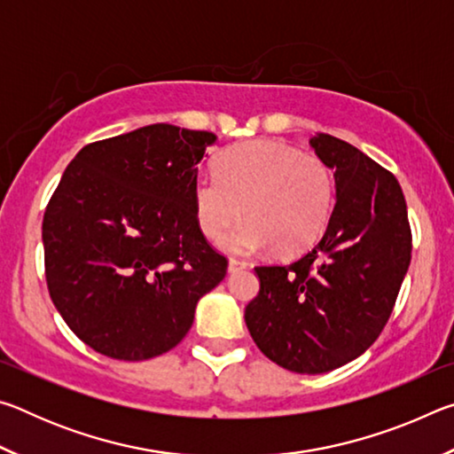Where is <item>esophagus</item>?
<instances>
[{"label": "esophagus", "mask_w": 454, "mask_h": 454, "mask_svg": "<svg viewBox=\"0 0 454 454\" xmlns=\"http://www.w3.org/2000/svg\"><path fill=\"white\" fill-rule=\"evenodd\" d=\"M248 264L244 262V260H238V258H230L228 260V272H238L242 270V268H246Z\"/></svg>", "instance_id": "34e87169"}]
</instances>
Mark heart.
Returning <instances> with one entry per match:
<instances>
[{
  "label": "heart",
  "instance_id": "b5f03b06",
  "mask_svg": "<svg viewBox=\"0 0 454 454\" xmlns=\"http://www.w3.org/2000/svg\"><path fill=\"white\" fill-rule=\"evenodd\" d=\"M216 174L192 182V206L200 230L232 252L274 248L298 256L320 240L333 216L334 174L325 160L274 140L236 144L216 160Z\"/></svg>",
  "mask_w": 454,
  "mask_h": 454
}]
</instances>
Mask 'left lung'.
I'll list each match as a JSON object with an SVG mask.
<instances>
[{"mask_svg": "<svg viewBox=\"0 0 454 454\" xmlns=\"http://www.w3.org/2000/svg\"><path fill=\"white\" fill-rule=\"evenodd\" d=\"M334 170L336 204L322 240L288 266H256L244 320L256 347L301 374L334 371L379 338L409 270L412 236L401 184L348 142L310 137Z\"/></svg>", "mask_w": 454, "mask_h": 454, "instance_id": "left-lung-1", "label": "left lung"}]
</instances>
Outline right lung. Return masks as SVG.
<instances>
[{"mask_svg":"<svg viewBox=\"0 0 454 454\" xmlns=\"http://www.w3.org/2000/svg\"><path fill=\"white\" fill-rule=\"evenodd\" d=\"M212 132L152 124L83 145L43 214L53 304L90 348L148 360L174 348L228 260L200 230L192 182Z\"/></svg>","mask_w":454,"mask_h":454,"instance_id":"obj_1","label":"right lung"}]
</instances>
